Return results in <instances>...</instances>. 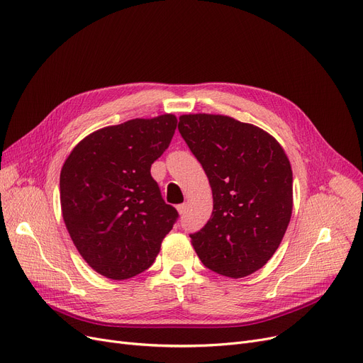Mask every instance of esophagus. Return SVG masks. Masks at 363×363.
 Returning <instances> with one entry per match:
<instances>
[{"instance_id":"esophagus-1","label":"esophagus","mask_w":363,"mask_h":363,"mask_svg":"<svg viewBox=\"0 0 363 363\" xmlns=\"http://www.w3.org/2000/svg\"><path fill=\"white\" fill-rule=\"evenodd\" d=\"M177 211H178V213L182 216V215H185V212H186V204L184 203V204H178L177 206Z\"/></svg>"}]
</instances>
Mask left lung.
Returning a JSON list of instances; mask_svg holds the SVG:
<instances>
[{"mask_svg":"<svg viewBox=\"0 0 363 363\" xmlns=\"http://www.w3.org/2000/svg\"><path fill=\"white\" fill-rule=\"evenodd\" d=\"M178 129L201 163L213 212L191 235L208 269L244 278L268 263L293 213V170L282 145L266 130L225 114H182Z\"/></svg>","mask_w":363,"mask_h":363,"instance_id":"obj_1","label":"left lung"}]
</instances>
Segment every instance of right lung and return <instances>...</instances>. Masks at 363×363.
Returning <instances> with one entry per match:
<instances>
[{
    "mask_svg": "<svg viewBox=\"0 0 363 363\" xmlns=\"http://www.w3.org/2000/svg\"><path fill=\"white\" fill-rule=\"evenodd\" d=\"M177 125L175 114L164 113L101 128L63 163L65 225L82 259L106 278L122 281L148 269L178 218L150 174Z\"/></svg>",
    "mask_w": 363,
    "mask_h": 363,
    "instance_id": "obj_1",
    "label": "right lung"
}]
</instances>
